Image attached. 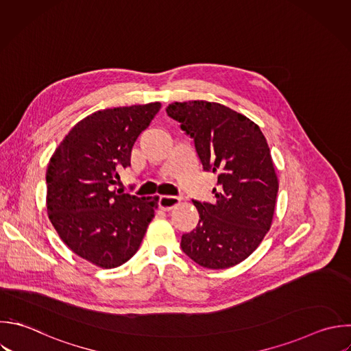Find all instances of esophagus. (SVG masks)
I'll return each mask as SVG.
<instances>
[{"label": "esophagus", "mask_w": 351, "mask_h": 351, "mask_svg": "<svg viewBox=\"0 0 351 351\" xmlns=\"http://www.w3.org/2000/svg\"><path fill=\"white\" fill-rule=\"evenodd\" d=\"M180 203V197L178 196H169V195H163L159 197V207L165 211L171 210L173 207H176Z\"/></svg>", "instance_id": "obj_1"}]
</instances>
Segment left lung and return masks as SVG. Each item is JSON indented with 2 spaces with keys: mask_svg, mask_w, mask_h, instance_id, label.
Instances as JSON below:
<instances>
[{
  "mask_svg": "<svg viewBox=\"0 0 351 351\" xmlns=\"http://www.w3.org/2000/svg\"><path fill=\"white\" fill-rule=\"evenodd\" d=\"M170 118L195 141L204 171L218 176L214 203L192 200L199 223L181 237L197 265L226 269L250 256L270 229L278 181L258 125L218 103H171Z\"/></svg>",
  "mask_w": 351,
  "mask_h": 351,
  "instance_id": "1",
  "label": "left lung"
}]
</instances>
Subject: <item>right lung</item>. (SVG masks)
I'll return each instance as SVG.
<instances>
[{"label":"right lung","mask_w":351,"mask_h":351,"mask_svg":"<svg viewBox=\"0 0 351 351\" xmlns=\"http://www.w3.org/2000/svg\"><path fill=\"white\" fill-rule=\"evenodd\" d=\"M159 110L160 103H149L97 111L70 130L49 160V219L73 252L100 267L128 262L155 217L158 197L147 202L112 185Z\"/></svg>","instance_id":"1"}]
</instances>
